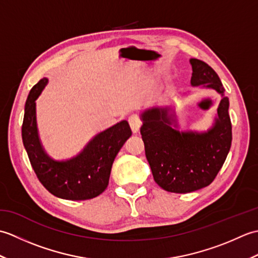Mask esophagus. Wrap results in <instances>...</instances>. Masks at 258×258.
Wrapping results in <instances>:
<instances>
[{"label":"esophagus","mask_w":258,"mask_h":258,"mask_svg":"<svg viewBox=\"0 0 258 258\" xmlns=\"http://www.w3.org/2000/svg\"><path fill=\"white\" fill-rule=\"evenodd\" d=\"M128 124L131 126V128H132L133 133H138L140 131V127L142 125V120L141 117L139 116L138 114H132L131 116L128 117Z\"/></svg>","instance_id":"1"}]
</instances>
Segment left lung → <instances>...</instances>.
<instances>
[{
	"label": "left lung",
	"mask_w": 258,
	"mask_h": 258,
	"mask_svg": "<svg viewBox=\"0 0 258 258\" xmlns=\"http://www.w3.org/2000/svg\"><path fill=\"white\" fill-rule=\"evenodd\" d=\"M190 83L216 90L223 95L218 117L207 133H179L171 127L168 109L152 108L142 114L141 135L145 156L158 186L171 193H189L210 185L220 172L232 145L229 102L215 71L205 62L190 58Z\"/></svg>",
	"instance_id": "8db88e82"
}]
</instances>
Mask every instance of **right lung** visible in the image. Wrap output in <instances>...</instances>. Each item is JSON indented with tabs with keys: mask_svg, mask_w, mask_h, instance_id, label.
Instances as JSON below:
<instances>
[{
	"mask_svg": "<svg viewBox=\"0 0 258 258\" xmlns=\"http://www.w3.org/2000/svg\"><path fill=\"white\" fill-rule=\"evenodd\" d=\"M47 83L42 79L32 87L25 103L22 140L31 165L41 184L54 196L71 201L91 200L108 185L114 158L132 131L126 120L96 135L79 156L55 162L43 151L37 135L35 100Z\"/></svg>",
	"mask_w": 258,
	"mask_h": 258,
	"instance_id": "1",
	"label": "right lung"
}]
</instances>
